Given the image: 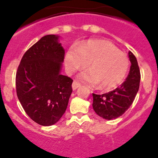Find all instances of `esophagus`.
Returning <instances> with one entry per match:
<instances>
[{
  "instance_id": "34e87169",
  "label": "esophagus",
  "mask_w": 158,
  "mask_h": 158,
  "mask_svg": "<svg viewBox=\"0 0 158 158\" xmlns=\"http://www.w3.org/2000/svg\"><path fill=\"white\" fill-rule=\"evenodd\" d=\"M72 86H73V90H76V89H77L79 87H80L81 85H80V83L77 82L76 81H74V82H73V85H72Z\"/></svg>"
}]
</instances>
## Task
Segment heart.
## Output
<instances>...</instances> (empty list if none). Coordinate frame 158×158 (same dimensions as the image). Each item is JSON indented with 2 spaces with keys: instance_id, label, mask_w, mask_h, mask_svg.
Here are the masks:
<instances>
[{
  "instance_id": "heart-1",
  "label": "heart",
  "mask_w": 158,
  "mask_h": 158,
  "mask_svg": "<svg viewBox=\"0 0 158 158\" xmlns=\"http://www.w3.org/2000/svg\"><path fill=\"white\" fill-rule=\"evenodd\" d=\"M89 63V71L79 79L92 86L110 90L120 85L128 74L129 60L113 44L106 40H89L76 50L70 49L65 57V65L70 73L84 69Z\"/></svg>"
}]
</instances>
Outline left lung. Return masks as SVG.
<instances>
[{
    "label": "left lung",
    "mask_w": 158,
    "mask_h": 158,
    "mask_svg": "<svg viewBox=\"0 0 158 158\" xmlns=\"http://www.w3.org/2000/svg\"><path fill=\"white\" fill-rule=\"evenodd\" d=\"M128 56L131 65L125 82L107 93H92L94 111L98 116L107 120L115 119L122 115L131 106L139 89L141 73L138 61L131 52H128Z\"/></svg>",
    "instance_id": "left-lung-1"
}]
</instances>
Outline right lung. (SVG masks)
Returning <instances> with one entry per match:
<instances>
[{"instance_id": "right-lung-1", "label": "right lung", "mask_w": 158, "mask_h": 158, "mask_svg": "<svg viewBox=\"0 0 158 158\" xmlns=\"http://www.w3.org/2000/svg\"><path fill=\"white\" fill-rule=\"evenodd\" d=\"M59 36H44L23 56L16 74L17 98L36 123L49 126L66 111L73 79L60 74L65 50Z\"/></svg>"}]
</instances>
